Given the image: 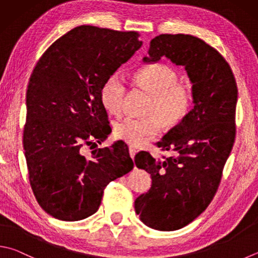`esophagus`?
I'll return each mask as SVG.
<instances>
[{
	"mask_svg": "<svg viewBox=\"0 0 258 258\" xmlns=\"http://www.w3.org/2000/svg\"><path fill=\"white\" fill-rule=\"evenodd\" d=\"M136 153H137V149L134 148L133 146H129V154H130V157H131V158L135 157Z\"/></svg>",
	"mask_w": 258,
	"mask_h": 258,
	"instance_id": "esophagus-1",
	"label": "esophagus"
}]
</instances>
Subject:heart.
Returning a JSON list of instances; mask_svg holds the SVG:
<instances>
[{"label":"heart","instance_id":"obj_1","mask_svg":"<svg viewBox=\"0 0 258 258\" xmlns=\"http://www.w3.org/2000/svg\"><path fill=\"white\" fill-rule=\"evenodd\" d=\"M139 87L150 94L145 110L147 118H127L114 125V136L133 146H142L159 133L160 123L172 128L188 114L193 104V89L181 83L177 73L164 64L145 67L135 74ZM125 85L120 76L112 75L102 85L100 99L110 114L122 113Z\"/></svg>","mask_w":258,"mask_h":258}]
</instances>
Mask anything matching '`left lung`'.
Masks as SVG:
<instances>
[{
  "label": "left lung",
  "instance_id": "obj_1",
  "mask_svg": "<svg viewBox=\"0 0 258 258\" xmlns=\"http://www.w3.org/2000/svg\"><path fill=\"white\" fill-rule=\"evenodd\" d=\"M163 56L185 69L194 106L157 143L174 156L136 155V166L150 174L152 187L136 199L135 210L146 226L173 231L200 216L215 197L235 142L238 90L229 64L200 38L155 37L143 60L152 64Z\"/></svg>",
  "mask_w": 258,
  "mask_h": 258
}]
</instances>
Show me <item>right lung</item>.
<instances>
[{"label": "right lung", "mask_w": 258, "mask_h": 258, "mask_svg": "<svg viewBox=\"0 0 258 258\" xmlns=\"http://www.w3.org/2000/svg\"><path fill=\"white\" fill-rule=\"evenodd\" d=\"M139 33L80 26L38 60L27 90L23 148L29 181L43 210L64 221L98 211L105 186L134 168L128 147L96 148L111 133L101 103L104 82L143 45ZM98 146V145H96Z\"/></svg>", "instance_id": "right-lung-1"}]
</instances>
